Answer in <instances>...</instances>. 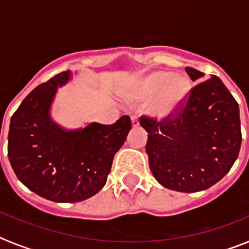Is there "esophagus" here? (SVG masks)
<instances>
[{"mask_svg":"<svg viewBox=\"0 0 249 249\" xmlns=\"http://www.w3.org/2000/svg\"><path fill=\"white\" fill-rule=\"evenodd\" d=\"M131 123H132V127H137L140 124V121H138L137 116H132L131 117Z\"/></svg>","mask_w":249,"mask_h":249,"instance_id":"1","label":"esophagus"}]
</instances>
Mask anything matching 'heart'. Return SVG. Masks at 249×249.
I'll use <instances>...</instances> for the list:
<instances>
[{
  "instance_id": "heart-1",
  "label": "heart",
  "mask_w": 249,
  "mask_h": 249,
  "mask_svg": "<svg viewBox=\"0 0 249 249\" xmlns=\"http://www.w3.org/2000/svg\"><path fill=\"white\" fill-rule=\"evenodd\" d=\"M191 83L181 74L168 71H152L141 76L133 85L132 97L152 101V109L160 118L168 117L187 101Z\"/></svg>"
}]
</instances>
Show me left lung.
Here are the masks:
<instances>
[{
    "mask_svg": "<svg viewBox=\"0 0 249 249\" xmlns=\"http://www.w3.org/2000/svg\"><path fill=\"white\" fill-rule=\"evenodd\" d=\"M186 72L193 82L204 76L192 67ZM140 123L148 133L152 175L168 190H207L230 172L238 157V103L217 76L196 85L186 105L162 122L142 117Z\"/></svg>",
    "mask_w": 249,
    "mask_h": 249,
    "instance_id": "8db88e82",
    "label": "left lung"
}]
</instances>
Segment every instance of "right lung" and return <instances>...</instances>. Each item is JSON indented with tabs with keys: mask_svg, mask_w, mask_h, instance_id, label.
Listing matches in <instances>:
<instances>
[{
	"mask_svg": "<svg viewBox=\"0 0 249 249\" xmlns=\"http://www.w3.org/2000/svg\"><path fill=\"white\" fill-rule=\"evenodd\" d=\"M73 73L61 72L37 86L11 117L8 160L28 190L48 201L73 203L100 192L111 172L112 160L131 129L122 116L113 124L89 123L66 129L51 117L57 89Z\"/></svg>",
	"mask_w": 249,
	"mask_h": 249,
	"instance_id": "1",
	"label": "right lung"
}]
</instances>
